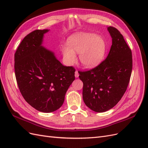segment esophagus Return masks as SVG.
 <instances>
[{
	"mask_svg": "<svg viewBox=\"0 0 148 148\" xmlns=\"http://www.w3.org/2000/svg\"><path fill=\"white\" fill-rule=\"evenodd\" d=\"M75 78H78V77H79V73H78V71H77V70H76V71H75Z\"/></svg>",
	"mask_w": 148,
	"mask_h": 148,
	"instance_id": "1",
	"label": "esophagus"
}]
</instances>
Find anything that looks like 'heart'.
I'll return each mask as SVG.
<instances>
[{"label":"heart","instance_id":"obj_1","mask_svg":"<svg viewBox=\"0 0 148 148\" xmlns=\"http://www.w3.org/2000/svg\"><path fill=\"white\" fill-rule=\"evenodd\" d=\"M68 43L69 45H64L62 47L64 62L68 65L75 62V53H77L84 66L92 68L101 63L106 51L105 40L94 33L74 34L69 38Z\"/></svg>","mask_w":148,"mask_h":148}]
</instances>
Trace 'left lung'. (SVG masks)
<instances>
[{
    "mask_svg": "<svg viewBox=\"0 0 148 148\" xmlns=\"http://www.w3.org/2000/svg\"><path fill=\"white\" fill-rule=\"evenodd\" d=\"M110 50L106 60L95 69L79 71L83 83L84 104L96 112L114 107L127 90L132 70L131 49L118 29L109 26Z\"/></svg>",
    "mask_w": 148,
    "mask_h": 148,
    "instance_id": "8db88e82",
    "label": "left lung"
}]
</instances>
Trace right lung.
Returning a JSON list of instances; mask_svg holds the SVG:
<instances>
[{
  "label": "right lung",
  "instance_id": "add662e5",
  "mask_svg": "<svg viewBox=\"0 0 148 148\" xmlns=\"http://www.w3.org/2000/svg\"><path fill=\"white\" fill-rule=\"evenodd\" d=\"M49 29L35 30L23 39L15 53V72L25 101L42 112H52L63 104L75 80V70L65 66L53 51L42 46Z\"/></svg>",
  "mask_w": 148,
  "mask_h": 148
}]
</instances>
